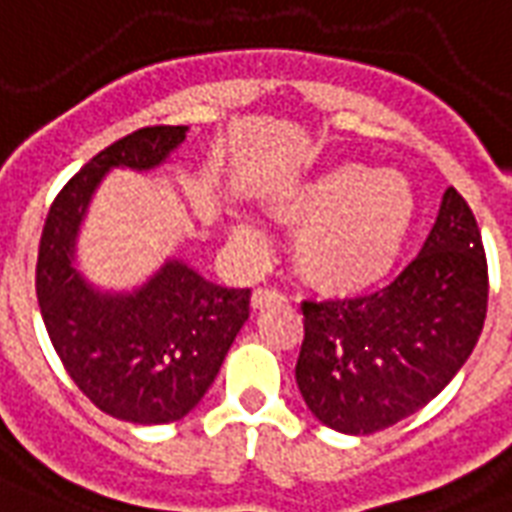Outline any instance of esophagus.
Here are the masks:
<instances>
[{
  "mask_svg": "<svg viewBox=\"0 0 512 512\" xmlns=\"http://www.w3.org/2000/svg\"><path fill=\"white\" fill-rule=\"evenodd\" d=\"M279 301H285V295L274 290V287H257L252 293V309H266V306L279 304Z\"/></svg>",
  "mask_w": 512,
  "mask_h": 512,
  "instance_id": "1",
  "label": "esophagus"
}]
</instances>
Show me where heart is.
Instances as JSON below:
<instances>
[{
  "label": "heart",
  "mask_w": 512,
  "mask_h": 512,
  "mask_svg": "<svg viewBox=\"0 0 512 512\" xmlns=\"http://www.w3.org/2000/svg\"><path fill=\"white\" fill-rule=\"evenodd\" d=\"M274 211L287 225L301 227L295 263L306 282L325 293L358 295L382 285L399 266L418 198L410 179L396 170L342 162L282 189ZM236 238L255 246L260 230L238 225Z\"/></svg>",
  "instance_id": "b5f03b06"
}]
</instances>
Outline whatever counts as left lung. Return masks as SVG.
Here are the masks:
<instances>
[{"label":"left lung","instance_id":"1","mask_svg":"<svg viewBox=\"0 0 512 512\" xmlns=\"http://www.w3.org/2000/svg\"><path fill=\"white\" fill-rule=\"evenodd\" d=\"M488 266L472 208L442 195L420 255L391 285L347 301H304L295 382L328 429L374 434L426 407L483 331Z\"/></svg>","mask_w":512,"mask_h":512}]
</instances>
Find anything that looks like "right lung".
I'll list each match as a JSON object with an SVG mask.
<instances>
[{"mask_svg": "<svg viewBox=\"0 0 512 512\" xmlns=\"http://www.w3.org/2000/svg\"><path fill=\"white\" fill-rule=\"evenodd\" d=\"M189 127H143L86 162L56 195L37 255V301L56 355L92 404L157 426L198 407L249 317L252 290L208 282L179 257L130 293L94 287L75 268V241L113 168L154 170Z\"/></svg>", "mask_w": 512, "mask_h": 512, "instance_id": "add662e5", "label": "right lung"}]
</instances>
